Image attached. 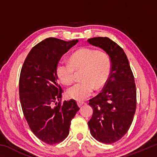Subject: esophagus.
<instances>
[{
	"label": "esophagus",
	"instance_id": "34e87169",
	"mask_svg": "<svg viewBox=\"0 0 157 157\" xmlns=\"http://www.w3.org/2000/svg\"><path fill=\"white\" fill-rule=\"evenodd\" d=\"M84 104V102H80V101L78 102V105L79 106V107H81V106L83 105Z\"/></svg>",
	"mask_w": 157,
	"mask_h": 157
}]
</instances>
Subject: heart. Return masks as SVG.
Instances as JSON below:
<instances>
[{"label": "heart", "mask_w": 157, "mask_h": 157, "mask_svg": "<svg viewBox=\"0 0 157 157\" xmlns=\"http://www.w3.org/2000/svg\"><path fill=\"white\" fill-rule=\"evenodd\" d=\"M83 68L81 79L68 89L67 94L72 99L86 100L95 89L104 86L109 75L111 61L105 52L91 48H82L73 52L69 62L59 60L56 66V73L62 84H71L74 80L75 70Z\"/></svg>", "instance_id": "1"}]
</instances>
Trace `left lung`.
<instances>
[{"label":"left lung","instance_id":"obj_1","mask_svg":"<svg viewBox=\"0 0 157 157\" xmlns=\"http://www.w3.org/2000/svg\"><path fill=\"white\" fill-rule=\"evenodd\" d=\"M110 57L109 79L101 93L89 100L94 110L88 122L92 136L101 143H113L128 131L136 108V89L129 61L123 49L108 37L87 40Z\"/></svg>","mask_w":157,"mask_h":157}]
</instances>
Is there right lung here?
Returning <instances> with one entry per match:
<instances>
[{
    "label": "right lung",
    "mask_w": 157,
    "mask_h": 157,
    "mask_svg": "<svg viewBox=\"0 0 157 157\" xmlns=\"http://www.w3.org/2000/svg\"><path fill=\"white\" fill-rule=\"evenodd\" d=\"M78 42L44 39L32 48L21 68L19 97L23 115L33 134L47 144L59 143L68 136L71 120L79 109L75 100L56 102L63 93L57 64Z\"/></svg>",
    "instance_id": "obj_1"
}]
</instances>
